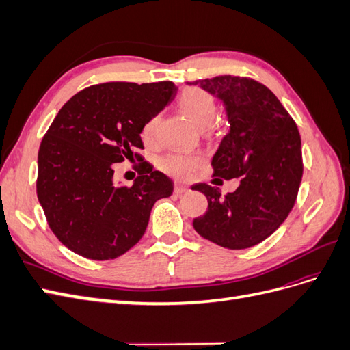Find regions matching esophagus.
<instances>
[{"instance_id": "1", "label": "esophagus", "mask_w": 350, "mask_h": 350, "mask_svg": "<svg viewBox=\"0 0 350 350\" xmlns=\"http://www.w3.org/2000/svg\"><path fill=\"white\" fill-rule=\"evenodd\" d=\"M175 193L176 194H184V193H188L189 191V188L188 187H185L184 184H181V183H176L175 184Z\"/></svg>"}]
</instances>
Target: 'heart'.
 I'll list each match as a JSON object with an SVG mask.
<instances>
[{"label":"heart","instance_id":"1","mask_svg":"<svg viewBox=\"0 0 350 350\" xmlns=\"http://www.w3.org/2000/svg\"><path fill=\"white\" fill-rule=\"evenodd\" d=\"M178 107L198 129H206L210 133L215 131L213 118L216 115V102L208 92L200 88H187L179 94ZM157 124L159 116H153L143 125L142 139L146 143H150L154 139ZM201 163H203V157L197 153L175 152L162 159L161 167L163 172L176 178H189L198 171Z\"/></svg>","mask_w":350,"mask_h":350}]
</instances>
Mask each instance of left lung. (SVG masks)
Instances as JSON below:
<instances>
[{
  "label": "left lung",
  "mask_w": 350,
  "mask_h": 350,
  "mask_svg": "<svg viewBox=\"0 0 350 350\" xmlns=\"http://www.w3.org/2000/svg\"><path fill=\"white\" fill-rule=\"evenodd\" d=\"M189 84L224 102L230 125L211 159L213 176L241 178L225 198L217 187H193L208 201L193 226L224 248L257 245L283 224L298 196L304 172L298 126L274 93L254 79L226 74Z\"/></svg>",
  "instance_id": "left-lung-1"
}]
</instances>
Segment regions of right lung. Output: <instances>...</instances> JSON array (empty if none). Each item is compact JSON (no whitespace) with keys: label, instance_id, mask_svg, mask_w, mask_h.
I'll return each mask as SVG.
<instances>
[{"label":"right lung","instance_id":"obj_1","mask_svg":"<svg viewBox=\"0 0 350 350\" xmlns=\"http://www.w3.org/2000/svg\"><path fill=\"white\" fill-rule=\"evenodd\" d=\"M172 81H111L83 89L42 139L36 193L54 235L89 260H113L144 235L159 198L174 183L143 162L142 129L176 94ZM142 161L131 187L115 185L113 163Z\"/></svg>","mask_w":350,"mask_h":350}]
</instances>
